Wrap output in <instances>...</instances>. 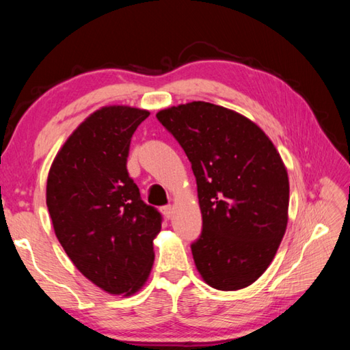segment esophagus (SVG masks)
<instances>
[{"instance_id":"obj_1","label":"esophagus","mask_w":350,"mask_h":350,"mask_svg":"<svg viewBox=\"0 0 350 350\" xmlns=\"http://www.w3.org/2000/svg\"><path fill=\"white\" fill-rule=\"evenodd\" d=\"M161 211H162L163 217H165L167 219H170L171 217H173V206H163Z\"/></svg>"}]
</instances>
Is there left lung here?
I'll return each instance as SVG.
<instances>
[{
    "mask_svg": "<svg viewBox=\"0 0 350 350\" xmlns=\"http://www.w3.org/2000/svg\"><path fill=\"white\" fill-rule=\"evenodd\" d=\"M197 180L203 230L191 250L213 288L239 290L271 265L287 227L288 177L258 126L236 111L189 102L159 111Z\"/></svg>",
    "mask_w": 350,
    "mask_h": 350,
    "instance_id": "obj_1",
    "label": "left lung"
}]
</instances>
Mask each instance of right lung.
<instances>
[{"label": "right lung", "instance_id": "obj_1", "mask_svg": "<svg viewBox=\"0 0 350 350\" xmlns=\"http://www.w3.org/2000/svg\"><path fill=\"white\" fill-rule=\"evenodd\" d=\"M150 116L113 105L88 116L57 153L46 206L58 242L77 269L111 295L144 286L161 213L146 204L126 162L133 132Z\"/></svg>", "mask_w": 350, "mask_h": 350}]
</instances>
